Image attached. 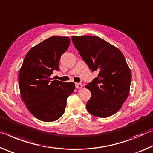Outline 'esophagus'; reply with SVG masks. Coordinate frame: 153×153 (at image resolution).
Instances as JSON below:
<instances>
[{
	"instance_id": "34e87169",
	"label": "esophagus",
	"mask_w": 153,
	"mask_h": 153,
	"mask_svg": "<svg viewBox=\"0 0 153 153\" xmlns=\"http://www.w3.org/2000/svg\"><path fill=\"white\" fill-rule=\"evenodd\" d=\"M75 87H76V89H81L82 87V84L76 82V83H75Z\"/></svg>"
}]
</instances>
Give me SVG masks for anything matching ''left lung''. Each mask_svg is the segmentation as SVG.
<instances>
[{
	"instance_id": "left-lung-1",
	"label": "left lung",
	"mask_w": 153,
	"mask_h": 153,
	"mask_svg": "<svg viewBox=\"0 0 153 153\" xmlns=\"http://www.w3.org/2000/svg\"><path fill=\"white\" fill-rule=\"evenodd\" d=\"M72 41L89 68L99 72L97 77L86 85L91 94L87 111L101 118L115 114L128 97L131 81L123 54L97 36H72Z\"/></svg>"
}]
</instances>
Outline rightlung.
Here are the masks:
<instances>
[{
	"mask_svg": "<svg viewBox=\"0 0 153 153\" xmlns=\"http://www.w3.org/2000/svg\"><path fill=\"white\" fill-rule=\"evenodd\" d=\"M66 36H51L30 50L19 74L22 99L27 108L42 121L52 122L65 112L67 97L75 89L74 82L52 81L53 71H59L62 55L70 45Z\"/></svg>",
	"mask_w": 153,
	"mask_h": 153,
	"instance_id": "add662e5",
	"label": "right lung"
}]
</instances>
